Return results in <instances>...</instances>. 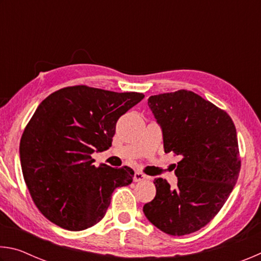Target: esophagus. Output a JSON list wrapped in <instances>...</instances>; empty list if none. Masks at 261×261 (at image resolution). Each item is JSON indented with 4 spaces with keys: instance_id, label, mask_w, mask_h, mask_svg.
Here are the masks:
<instances>
[{
    "instance_id": "esophagus-1",
    "label": "esophagus",
    "mask_w": 261,
    "mask_h": 261,
    "mask_svg": "<svg viewBox=\"0 0 261 261\" xmlns=\"http://www.w3.org/2000/svg\"><path fill=\"white\" fill-rule=\"evenodd\" d=\"M147 179V176L144 175L143 173H140V171H136L135 175H134V180L135 182H141V180H145Z\"/></svg>"
}]
</instances>
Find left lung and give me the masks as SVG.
<instances>
[{
	"label": "left lung",
	"mask_w": 261,
	"mask_h": 261,
	"mask_svg": "<svg viewBox=\"0 0 261 261\" xmlns=\"http://www.w3.org/2000/svg\"><path fill=\"white\" fill-rule=\"evenodd\" d=\"M166 153L180 156L177 188L155 178V198L144 214L161 231L183 236L199 230L219 213L241 170L236 127L224 110L191 91L148 98Z\"/></svg>",
	"instance_id": "8db88e82"
}]
</instances>
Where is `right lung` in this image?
Returning <instances> with one entry per match:
<instances>
[{
	"label": "right lung",
	"mask_w": 261,
	"mask_h": 261,
	"mask_svg": "<svg viewBox=\"0 0 261 261\" xmlns=\"http://www.w3.org/2000/svg\"><path fill=\"white\" fill-rule=\"evenodd\" d=\"M144 96L77 85L39 105L21 136L19 155L31 197L50 222L72 231L94 226L114 190L131 184L130 167H95L91 154L112 146L117 120Z\"/></svg>",
	"instance_id": "right-lung-1"
}]
</instances>
